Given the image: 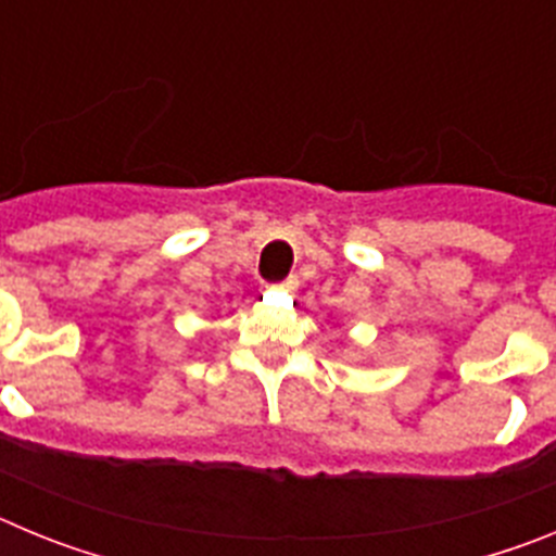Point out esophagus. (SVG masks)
Here are the masks:
<instances>
[{"mask_svg":"<svg viewBox=\"0 0 556 556\" xmlns=\"http://www.w3.org/2000/svg\"><path fill=\"white\" fill-rule=\"evenodd\" d=\"M275 292H281V294L298 292V278H287V281L278 283V287H275Z\"/></svg>","mask_w":556,"mask_h":556,"instance_id":"obj_1","label":"esophagus"}]
</instances>
